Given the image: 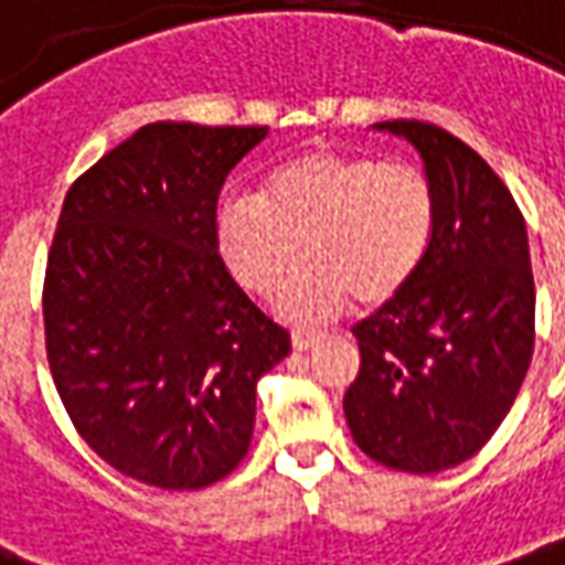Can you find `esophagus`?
Returning a JSON list of instances; mask_svg holds the SVG:
<instances>
[{
    "instance_id": "obj_1",
    "label": "esophagus",
    "mask_w": 565,
    "mask_h": 565,
    "mask_svg": "<svg viewBox=\"0 0 565 565\" xmlns=\"http://www.w3.org/2000/svg\"><path fill=\"white\" fill-rule=\"evenodd\" d=\"M318 337H321V333L312 331V328H294V333H290V340H294V349H297V352H309V349L318 343Z\"/></svg>"
}]
</instances>
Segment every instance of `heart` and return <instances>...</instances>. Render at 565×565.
<instances>
[{
  "instance_id": "obj_1",
  "label": "heart",
  "mask_w": 565,
  "mask_h": 565,
  "mask_svg": "<svg viewBox=\"0 0 565 565\" xmlns=\"http://www.w3.org/2000/svg\"><path fill=\"white\" fill-rule=\"evenodd\" d=\"M433 234L427 175L364 153H302L271 172L263 198L228 194L218 203L222 256L253 294L284 281L302 241L309 263L281 297L294 318L333 315L349 294L359 306L390 302L427 259Z\"/></svg>"
}]
</instances>
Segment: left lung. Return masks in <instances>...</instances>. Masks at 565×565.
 Wrapping results in <instances>:
<instances>
[{"label":"left lung","instance_id":"8db88e82","mask_svg":"<svg viewBox=\"0 0 565 565\" xmlns=\"http://www.w3.org/2000/svg\"><path fill=\"white\" fill-rule=\"evenodd\" d=\"M374 129L412 141L436 194V234L412 284L359 321L362 367L343 395L371 460L439 473L473 458L508 417L535 349L523 213L460 138L433 122Z\"/></svg>","mask_w":565,"mask_h":565}]
</instances>
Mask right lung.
<instances>
[{"label": "right lung", "instance_id": "1", "mask_svg": "<svg viewBox=\"0 0 565 565\" xmlns=\"http://www.w3.org/2000/svg\"><path fill=\"white\" fill-rule=\"evenodd\" d=\"M268 126L148 122L67 191L42 318L57 395L102 460L145 486H213L244 460L256 383L290 333L222 263L218 191Z\"/></svg>", "mask_w": 565, "mask_h": 565}]
</instances>
